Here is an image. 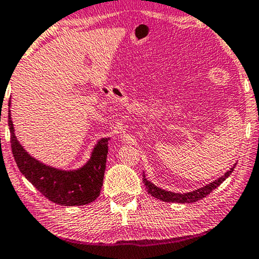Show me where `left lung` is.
<instances>
[{"instance_id":"1","label":"left lung","mask_w":259,"mask_h":259,"mask_svg":"<svg viewBox=\"0 0 259 259\" xmlns=\"http://www.w3.org/2000/svg\"><path fill=\"white\" fill-rule=\"evenodd\" d=\"M235 166H236V163H234L231 169L226 171V173L223 176H220L219 179H217L213 182L206 184V186L196 189V190H194V191L183 192V194H180V192L167 191V190H163V189L159 188L157 186H154L153 183L149 181V180L145 178V173H143V182H144V186L147 189V192H149L151 196H153L154 198H158L160 200H162V202H167V203L190 204V203L197 202V200L203 199L204 197H206L208 194H210V192L214 190L215 188H218L220 184L223 183L225 180L233 173Z\"/></svg>"}]
</instances>
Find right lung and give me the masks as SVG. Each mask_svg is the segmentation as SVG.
<instances>
[{
    "instance_id": "right-lung-1",
    "label": "right lung",
    "mask_w": 259,
    "mask_h": 259,
    "mask_svg": "<svg viewBox=\"0 0 259 259\" xmlns=\"http://www.w3.org/2000/svg\"><path fill=\"white\" fill-rule=\"evenodd\" d=\"M9 129L11 150L20 173L51 202L63 206H79L92 203L100 195L108 153L107 138L94 145L90 159L76 169H61L46 165L28 153L15 135L9 100Z\"/></svg>"
}]
</instances>
